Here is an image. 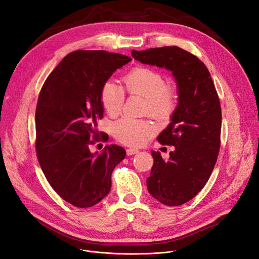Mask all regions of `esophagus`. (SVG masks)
<instances>
[{
	"mask_svg": "<svg viewBox=\"0 0 259 259\" xmlns=\"http://www.w3.org/2000/svg\"><path fill=\"white\" fill-rule=\"evenodd\" d=\"M139 151L138 150H136V149H127L126 150V154H127V156H132V155H135V154H137Z\"/></svg>",
	"mask_w": 259,
	"mask_h": 259,
	"instance_id": "34e87169",
	"label": "esophagus"
}]
</instances>
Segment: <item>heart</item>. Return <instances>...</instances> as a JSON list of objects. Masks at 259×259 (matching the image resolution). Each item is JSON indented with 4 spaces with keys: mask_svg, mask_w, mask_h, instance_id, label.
<instances>
[{
    "mask_svg": "<svg viewBox=\"0 0 259 259\" xmlns=\"http://www.w3.org/2000/svg\"><path fill=\"white\" fill-rule=\"evenodd\" d=\"M124 88L131 95L145 98L144 112L159 121H168L179 106V94L176 86L166 84L165 77L160 71L136 66L124 76ZM100 103L112 117L118 116L125 101V92L114 81H106L100 90ZM115 138L128 146H141L152 136L153 126L146 120L122 118L113 127Z\"/></svg>",
    "mask_w": 259,
    "mask_h": 259,
    "instance_id": "b5f03b06",
    "label": "heart"
}]
</instances>
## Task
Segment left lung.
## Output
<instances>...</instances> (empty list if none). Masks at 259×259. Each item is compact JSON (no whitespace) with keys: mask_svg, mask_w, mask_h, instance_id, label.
<instances>
[{"mask_svg":"<svg viewBox=\"0 0 259 259\" xmlns=\"http://www.w3.org/2000/svg\"><path fill=\"white\" fill-rule=\"evenodd\" d=\"M144 64L173 71L179 106L169 125L159 135L160 144L174 145L169 159L152 151L154 164L146 186L155 199L168 206L193 199L210 178L220 150L221 107L208 69L199 58L178 46L133 51Z\"/></svg>","mask_w":259,"mask_h":259,"instance_id":"obj_1","label":"left lung"}]
</instances>
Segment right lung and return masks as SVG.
I'll list each match as a JSON object with an SVG mask.
<instances>
[{"instance_id":"add662e5","label":"right lung","mask_w":259,"mask_h":259,"mask_svg":"<svg viewBox=\"0 0 259 259\" xmlns=\"http://www.w3.org/2000/svg\"><path fill=\"white\" fill-rule=\"evenodd\" d=\"M132 59L105 51L68 54L45 80L35 108V152L43 173L61 198L80 208L100 202L125 150L110 144L99 154L90 145L105 141L97 131L103 118L99 95L113 72Z\"/></svg>"}]
</instances>
